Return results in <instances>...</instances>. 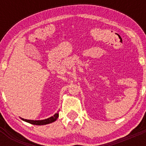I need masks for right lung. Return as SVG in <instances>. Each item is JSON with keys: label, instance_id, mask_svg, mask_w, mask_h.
<instances>
[{"label": "right lung", "instance_id": "1", "mask_svg": "<svg viewBox=\"0 0 146 146\" xmlns=\"http://www.w3.org/2000/svg\"><path fill=\"white\" fill-rule=\"evenodd\" d=\"M58 112L57 113H55L54 115L53 116H51L50 118H47V119L44 120H38V121H33V120H27V119H24V118H22V120L24 121H26L28 123H31V124L33 125H46L48 124V123H52L54 121H55L57 120V118H58Z\"/></svg>", "mask_w": 146, "mask_h": 146}]
</instances>
